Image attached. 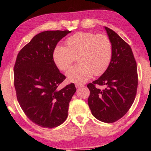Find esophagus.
<instances>
[{
	"mask_svg": "<svg viewBox=\"0 0 151 151\" xmlns=\"http://www.w3.org/2000/svg\"><path fill=\"white\" fill-rule=\"evenodd\" d=\"M75 87H76V88H80V87H83V85H81V84H80V83H76V84H75Z\"/></svg>",
	"mask_w": 151,
	"mask_h": 151,
	"instance_id": "esophagus-1",
	"label": "esophagus"
}]
</instances>
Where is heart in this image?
Segmentation results:
<instances>
[{
    "instance_id": "heart-1",
    "label": "heart",
    "mask_w": 151,
    "mask_h": 151,
    "mask_svg": "<svg viewBox=\"0 0 151 151\" xmlns=\"http://www.w3.org/2000/svg\"><path fill=\"white\" fill-rule=\"evenodd\" d=\"M67 46L58 45L53 53V59L60 70L68 69L78 56L79 64L67 72L73 82L84 83L92 75L99 76L110 64L113 46L110 38L104 34L79 32L66 40Z\"/></svg>"
}]
</instances>
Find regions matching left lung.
<instances>
[{"mask_svg":"<svg viewBox=\"0 0 151 151\" xmlns=\"http://www.w3.org/2000/svg\"><path fill=\"white\" fill-rule=\"evenodd\" d=\"M112 43L113 55L106 71L92 83L88 104L99 121L112 123L124 115L134 102L138 87L137 62L131 46L114 30L105 27ZM96 84L104 85L103 90Z\"/></svg>","mask_w":151,"mask_h":151,"instance_id":"8db88e82","label":"left lung"}]
</instances>
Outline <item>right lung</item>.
I'll use <instances>...</instances> for the list:
<instances>
[{"mask_svg":"<svg viewBox=\"0 0 151 151\" xmlns=\"http://www.w3.org/2000/svg\"><path fill=\"white\" fill-rule=\"evenodd\" d=\"M69 30H47L34 36L19 52L14 65V85L22 110L39 126L53 128L68 117L75 84L63 88L65 79L53 59L57 42Z\"/></svg>","mask_w":151,"mask_h":151,"instance_id":"right-lung-1","label":"right lung"}]
</instances>
